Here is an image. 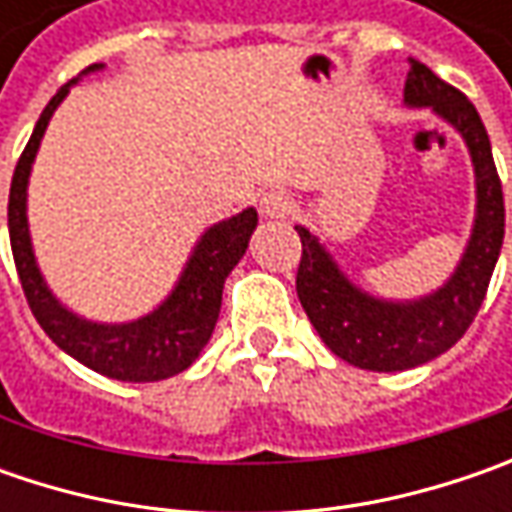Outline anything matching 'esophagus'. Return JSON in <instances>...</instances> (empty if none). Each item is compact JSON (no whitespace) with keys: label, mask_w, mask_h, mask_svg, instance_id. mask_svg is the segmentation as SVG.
Here are the masks:
<instances>
[{"label":"esophagus","mask_w":512,"mask_h":512,"mask_svg":"<svg viewBox=\"0 0 512 512\" xmlns=\"http://www.w3.org/2000/svg\"><path fill=\"white\" fill-rule=\"evenodd\" d=\"M259 207H262V216L279 219V216H287L293 210V199L287 193H282V190H267L265 196H262V202H259Z\"/></svg>","instance_id":"obj_1"}]
</instances>
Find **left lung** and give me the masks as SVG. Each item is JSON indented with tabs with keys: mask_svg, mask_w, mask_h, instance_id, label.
I'll use <instances>...</instances> for the list:
<instances>
[{
	"mask_svg": "<svg viewBox=\"0 0 512 512\" xmlns=\"http://www.w3.org/2000/svg\"><path fill=\"white\" fill-rule=\"evenodd\" d=\"M404 105L430 108L462 136L476 173V216L462 259L450 279L419 299H382L356 285L316 233L296 225L302 262L296 293L322 342L347 364L396 373L433 362L476 319L504 242V196L490 139L470 99L433 70L407 59Z\"/></svg>",
	"mask_w": 512,
	"mask_h": 512,
	"instance_id": "8db88e82",
	"label": "left lung"
}]
</instances>
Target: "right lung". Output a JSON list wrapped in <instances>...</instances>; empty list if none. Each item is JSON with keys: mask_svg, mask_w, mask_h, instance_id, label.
Returning a JSON list of instances; mask_svg holds the SVG:
<instances>
[{"mask_svg": "<svg viewBox=\"0 0 512 512\" xmlns=\"http://www.w3.org/2000/svg\"><path fill=\"white\" fill-rule=\"evenodd\" d=\"M105 65H90L76 79L56 90V96L42 110L36 128L30 133L28 148L22 150L19 165L13 170L8 199V230L13 262L19 270V282L28 296V305L36 322L48 333L56 347H62L76 362L90 370L119 379V382H159L187 370L199 359L205 344L213 336V327L222 307V287L227 273L245 256L247 242L259 225L256 207L210 225L196 239L179 273V282L150 313L133 322H93L56 299L50 290L30 242L28 227V182L33 159L39 153L42 136L50 125V116L62 105L70 88Z\"/></svg>", "mask_w": 512, "mask_h": 512, "instance_id": "right-lung-1", "label": "right lung"}]
</instances>
